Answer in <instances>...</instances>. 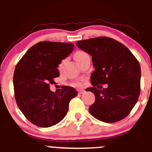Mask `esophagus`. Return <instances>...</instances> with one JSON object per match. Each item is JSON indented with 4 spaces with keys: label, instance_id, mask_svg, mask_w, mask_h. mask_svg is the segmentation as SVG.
Returning a JSON list of instances; mask_svg holds the SVG:
<instances>
[{
    "label": "esophagus",
    "instance_id": "1",
    "mask_svg": "<svg viewBox=\"0 0 152 152\" xmlns=\"http://www.w3.org/2000/svg\"><path fill=\"white\" fill-rule=\"evenodd\" d=\"M84 91H85L83 90V89H81V90H78V94H81L84 93Z\"/></svg>",
    "mask_w": 152,
    "mask_h": 152
}]
</instances>
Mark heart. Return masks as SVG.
Returning <instances> with one entry per match:
<instances>
[{"instance_id": "obj_1", "label": "heart", "mask_w": 152, "mask_h": 152, "mask_svg": "<svg viewBox=\"0 0 152 152\" xmlns=\"http://www.w3.org/2000/svg\"><path fill=\"white\" fill-rule=\"evenodd\" d=\"M85 53H85V52H83V51L76 52V53H75V55H74V58H75V59H76V61L78 60V59L81 58L82 56H83V54H85ZM72 85H73V86H81V82L80 81H76L74 82V83H72Z\"/></svg>"}]
</instances>
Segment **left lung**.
Listing matches in <instances>:
<instances>
[{"mask_svg": "<svg viewBox=\"0 0 152 152\" xmlns=\"http://www.w3.org/2000/svg\"><path fill=\"white\" fill-rule=\"evenodd\" d=\"M76 45L91 56L95 69L91 76L93 87L87 88L96 98L89 107L91 114L106 123L126 117L140 94L141 67L137 59L124 45L106 36L78 41ZM104 84H108L107 88H95Z\"/></svg>", "mask_w": 152, "mask_h": 152, "instance_id": "1", "label": "left lung"}]
</instances>
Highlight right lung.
Returning a JSON list of instances; mask_svg holds the SVG:
<instances>
[{
  "label": "right lung",
  "instance_id": "add662e5",
  "mask_svg": "<svg viewBox=\"0 0 152 152\" xmlns=\"http://www.w3.org/2000/svg\"><path fill=\"white\" fill-rule=\"evenodd\" d=\"M71 43L41 41L29 48L15 66L13 87L16 104L26 118L40 127L60 122L77 91L64 86L59 93L50 90L58 77V66L74 50Z\"/></svg>",
  "mask_w": 152,
  "mask_h": 152
}]
</instances>
